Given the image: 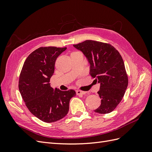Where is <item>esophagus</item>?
Masks as SVG:
<instances>
[{
  "instance_id": "34e87169",
  "label": "esophagus",
  "mask_w": 152,
  "mask_h": 152,
  "mask_svg": "<svg viewBox=\"0 0 152 152\" xmlns=\"http://www.w3.org/2000/svg\"><path fill=\"white\" fill-rule=\"evenodd\" d=\"M76 93H77V95H83V94H86V92L80 91V90H77Z\"/></svg>"
}]
</instances>
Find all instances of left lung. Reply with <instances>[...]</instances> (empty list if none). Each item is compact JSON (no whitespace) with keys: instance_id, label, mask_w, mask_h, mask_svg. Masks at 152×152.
<instances>
[{"instance_id":"left-lung-1","label":"left lung","mask_w":152,"mask_h":152,"mask_svg":"<svg viewBox=\"0 0 152 152\" xmlns=\"http://www.w3.org/2000/svg\"><path fill=\"white\" fill-rule=\"evenodd\" d=\"M90 63V74L100 84L98 92L102 103L94 112H112L121 103L128 85V76L121 54L113 45L87 40L73 45Z\"/></svg>"}]
</instances>
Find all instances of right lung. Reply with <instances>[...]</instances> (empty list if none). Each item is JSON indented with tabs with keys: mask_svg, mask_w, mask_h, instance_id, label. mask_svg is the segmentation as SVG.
<instances>
[{
	"mask_svg": "<svg viewBox=\"0 0 152 152\" xmlns=\"http://www.w3.org/2000/svg\"><path fill=\"white\" fill-rule=\"evenodd\" d=\"M66 48L40 47L27 57L20 75L18 87L29 111L45 122H54L65 117L69 110L74 90L54 91L49 82L59 54Z\"/></svg>",
	"mask_w": 152,
	"mask_h": 152,
	"instance_id": "add662e5",
	"label": "right lung"
}]
</instances>
